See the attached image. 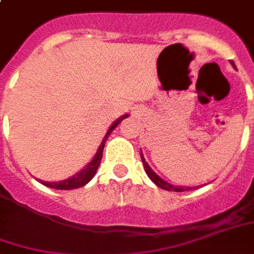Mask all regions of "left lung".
Wrapping results in <instances>:
<instances>
[{
    "instance_id": "left-lung-1",
    "label": "left lung",
    "mask_w": 254,
    "mask_h": 254,
    "mask_svg": "<svg viewBox=\"0 0 254 254\" xmlns=\"http://www.w3.org/2000/svg\"><path fill=\"white\" fill-rule=\"evenodd\" d=\"M234 64V63H232ZM141 155V161H143V165H144V169L145 172H147V175H148V177L151 179L152 183H155L158 187H161V189L164 190H168V191H176V192H183V191H186V190H191V187H175V186H172V184H169V183L164 182L161 177L158 176V175H155L154 173V170L148 166V164L145 162L144 157H143V154H140Z\"/></svg>"
}]
</instances>
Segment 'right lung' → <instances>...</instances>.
I'll return each mask as SVG.
<instances>
[{
    "label": "right lung",
    "mask_w": 254,
    "mask_h": 254,
    "mask_svg": "<svg viewBox=\"0 0 254 254\" xmlns=\"http://www.w3.org/2000/svg\"><path fill=\"white\" fill-rule=\"evenodd\" d=\"M127 115H124L121 117L120 120H117V121L111 125V127L109 129V132L106 133V136H104V139H103L102 144L99 147V150H97L96 155L95 158L92 159L89 162V165H86L84 169L81 170V172H78L75 176L70 177V179H67V180H63V182L59 183H49V182H40L44 184V186H47V187H51V189L55 190H72V189H79V187H84L86 183H89L92 180V177L95 176V173H96L97 168H99V165H100V161H102L103 157V148H104V144H106V141L109 139L110 133L114 130L115 127H118V124L122 121V120H125Z\"/></svg>",
    "instance_id": "1"
}]
</instances>
